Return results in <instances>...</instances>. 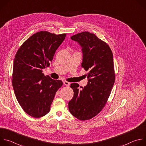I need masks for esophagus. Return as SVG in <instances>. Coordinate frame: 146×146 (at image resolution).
Returning <instances> with one entry per match:
<instances>
[{"mask_svg": "<svg viewBox=\"0 0 146 146\" xmlns=\"http://www.w3.org/2000/svg\"><path fill=\"white\" fill-rule=\"evenodd\" d=\"M64 84L66 86H69L70 85V83L68 81H64Z\"/></svg>", "mask_w": 146, "mask_h": 146, "instance_id": "esophagus-1", "label": "esophagus"}]
</instances>
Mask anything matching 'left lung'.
Wrapping results in <instances>:
<instances>
[{
  "instance_id": "obj_1",
  "label": "left lung",
  "mask_w": 146,
  "mask_h": 146,
  "mask_svg": "<svg viewBox=\"0 0 146 146\" xmlns=\"http://www.w3.org/2000/svg\"><path fill=\"white\" fill-rule=\"evenodd\" d=\"M70 38L82 47L81 67L89 72L88 84L82 90L77 83L71 84L74 95L69 110L74 117L85 121L99 113L109 99L115 81L113 55L109 45L94 33L82 32Z\"/></svg>"
}]
</instances>
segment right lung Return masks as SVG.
Listing matches in <instances>:
<instances>
[{"label":"right lung","instance_id":"obj_1","mask_svg":"<svg viewBox=\"0 0 146 146\" xmlns=\"http://www.w3.org/2000/svg\"><path fill=\"white\" fill-rule=\"evenodd\" d=\"M66 36L38 32L28 38L16 53L12 84L19 105L31 117L40 118L50 111L55 94L63 84L61 80H53L42 72L50 66Z\"/></svg>","mask_w":146,"mask_h":146}]
</instances>
